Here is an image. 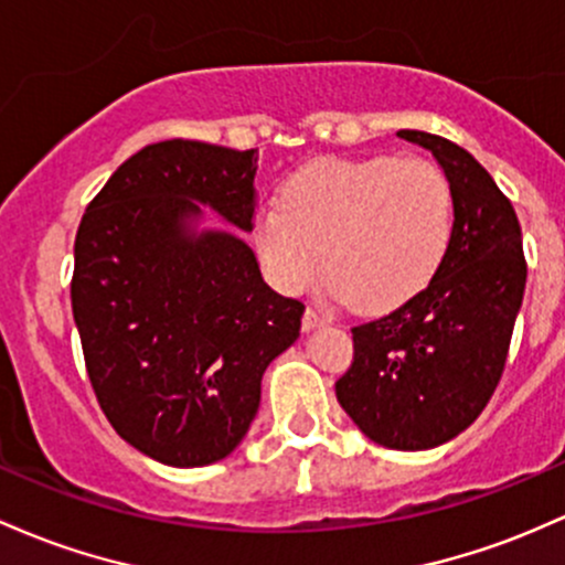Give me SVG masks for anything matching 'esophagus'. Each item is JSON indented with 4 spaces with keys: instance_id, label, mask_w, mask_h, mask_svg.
<instances>
[{
    "instance_id": "esophagus-1",
    "label": "esophagus",
    "mask_w": 565,
    "mask_h": 565,
    "mask_svg": "<svg viewBox=\"0 0 565 565\" xmlns=\"http://www.w3.org/2000/svg\"><path fill=\"white\" fill-rule=\"evenodd\" d=\"M331 320H333V317L328 312H322V309H317V307H309L307 312H303L301 326H303V331H312V328L326 326V322H331Z\"/></svg>"
}]
</instances>
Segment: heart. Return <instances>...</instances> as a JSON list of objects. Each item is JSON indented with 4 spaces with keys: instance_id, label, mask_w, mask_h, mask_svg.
I'll list each match as a JSON object with an SVG mask.
<instances>
[{
    "instance_id": "obj_1",
    "label": "heart",
    "mask_w": 565,
    "mask_h": 565,
    "mask_svg": "<svg viewBox=\"0 0 565 565\" xmlns=\"http://www.w3.org/2000/svg\"><path fill=\"white\" fill-rule=\"evenodd\" d=\"M454 234L448 175L419 157L317 160L256 215L258 256L288 294L322 271L363 312L408 301L435 277Z\"/></svg>"
}]
</instances>
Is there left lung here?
<instances>
[{
    "label": "left lung",
    "instance_id": "left-lung-1",
    "mask_svg": "<svg viewBox=\"0 0 565 565\" xmlns=\"http://www.w3.org/2000/svg\"><path fill=\"white\" fill-rule=\"evenodd\" d=\"M435 154L454 192V234L427 288L352 328L354 358L335 397L373 443L424 451L465 433L504 373L525 290L521 224L470 151L397 130Z\"/></svg>",
    "mask_w": 565,
    "mask_h": 565
}]
</instances>
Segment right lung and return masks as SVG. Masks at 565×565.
Instances as JSON below:
<instances>
[{
    "label": "right lung",
    "mask_w": 565,
    "mask_h": 565,
    "mask_svg": "<svg viewBox=\"0 0 565 565\" xmlns=\"http://www.w3.org/2000/svg\"><path fill=\"white\" fill-rule=\"evenodd\" d=\"M256 170L258 149L151 143L82 215L72 309L87 376L117 435L162 465L230 456L266 365L299 339L303 303L264 282L248 245L189 226L207 205L250 232Z\"/></svg>",
    "instance_id": "add662e5"
}]
</instances>
